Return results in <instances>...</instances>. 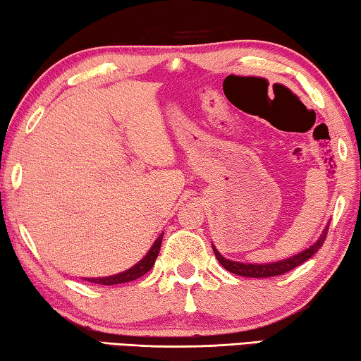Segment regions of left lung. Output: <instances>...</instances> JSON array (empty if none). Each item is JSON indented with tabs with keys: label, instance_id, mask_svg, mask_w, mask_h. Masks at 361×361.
<instances>
[{
	"label": "left lung",
	"instance_id": "1",
	"mask_svg": "<svg viewBox=\"0 0 361 361\" xmlns=\"http://www.w3.org/2000/svg\"><path fill=\"white\" fill-rule=\"evenodd\" d=\"M327 231H329V228H325L322 231V235H320V238L315 241L310 248L302 251V253L295 255V256H293V258H288L284 261H276V263H271V264L235 263V261L225 259L224 256H221L219 251L215 250V246H214V253L216 256V259H219V263L224 266L226 271H230V273L245 276V278H271V276H281V274L288 273V271L298 268L299 264H302L309 258H312V256L320 250V246L324 245L325 238H327Z\"/></svg>",
	"mask_w": 361,
	"mask_h": 361
}]
</instances>
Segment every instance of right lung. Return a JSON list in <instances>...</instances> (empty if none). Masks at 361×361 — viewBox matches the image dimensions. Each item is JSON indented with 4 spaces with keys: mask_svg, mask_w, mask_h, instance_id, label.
<instances>
[{
    "mask_svg": "<svg viewBox=\"0 0 361 361\" xmlns=\"http://www.w3.org/2000/svg\"><path fill=\"white\" fill-rule=\"evenodd\" d=\"M162 235H164V233H162ZM162 235L157 236V240L154 241V245H152L149 253H147L145 258H142L136 266H133V268L125 271V273H120V274H115V276H108V278H93V279H87V281H90V283H93V284L113 286V284L130 283V281H135L137 278H141V276H145L147 271L152 268V264H154L157 255H159Z\"/></svg>",
    "mask_w": 361,
    "mask_h": 361,
    "instance_id": "add662e5",
    "label": "right lung"
}]
</instances>
